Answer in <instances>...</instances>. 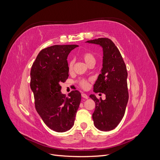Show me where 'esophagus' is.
<instances>
[{
	"label": "esophagus",
	"instance_id": "esophagus-1",
	"mask_svg": "<svg viewBox=\"0 0 160 160\" xmlns=\"http://www.w3.org/2000/svg\"><path fill=\"white\" fill-rule=\"evenodd\" d=\"M81 96H82V98H83L85 99H88V98H89V97L88 96V95L84 93H83L81 94Z\"/></svg>",
	"mask_w": 160,
	"mask_h": 160
}]
</instances>
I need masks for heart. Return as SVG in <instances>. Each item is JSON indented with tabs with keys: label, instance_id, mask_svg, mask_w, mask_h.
<instances>
[{
	"label": "heart",
	"instance_id": "1",
	"mask_svg": "<svg viewBox=\"0 0 160 160\" xmlns=\"http://www.w3.org/2000/svg\"><path fill=\"white\" fill-rule=\"evenodd\" d=\"M81 58L83 59L85 62H86V64L88 65H90L93 63H95L96 62V58L95 55L92 53L91 52H85L81 54ZM73 65H74V61L73 60H71L69 62V70L71 71L72 70V68H73ZM79 84L83 88H88L89 87V83L88 81L85 79H81L79 81Z\"/></svg>",
	"mask_w": 160,
	"mask_h": 160
}]
</instances>
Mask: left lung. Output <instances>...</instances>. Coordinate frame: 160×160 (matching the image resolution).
<instances>
[{
  "mask_svg": "<svg viewBox=\"0 0 160 160\" xmlns=\"http://www.w3.org/2000/svg\"><path fill=\"white\" fill-rule=\"evenodd\" d=\"M87 42L103 48V68L93 85V91L104 93L106 99H98L93 94L89 97L95 103L92 115L95 126L108 132L118 126L125 114L129 99L128 71L119 49L109 38H99Z\"/></svg>",
  "mask_w": 160,
  "mask_h": 160,
  "instance_id": "obj_1",
  "label": "left lung"
}]
</instances>
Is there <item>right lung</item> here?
Masks as SVG:
<instances>
[{
  "label": "right lung",
  "instance_id": "add662e5",
  "mask_svg": "<svg viewBox=\"0 0 160 160\" xmlns=\"http://www.w3.org/2000/svg\"><path fill=\"white\" fill-rule=\"evenodd\" d=\"M77 45H53L41 50L31 70V89L35 108L44 123L57 132H65L74 125L81 100L77 90L69 97L61 92V82L68 79L67 57Z\"/></svg>",
  "mask_w": 160,
  "mask_h": 160
}]
</instances>
